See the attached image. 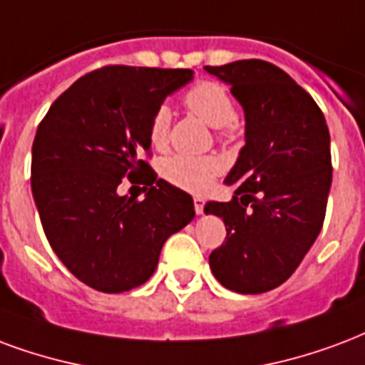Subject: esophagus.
Instances as JSON below:
<instances>
[{"label": "esophagus", "instance_id": "34e87169", "mask_svg": "<svg viewBox=\"0 0 365 365\" xmlns=\"http://www.w3.org/2000/svg\"><path fill=\"white\" fill-rule=\"evenodd\" d=\"M193 205H195L197 215H203V207H205L203 199H201V197H195V199H193Z\"/></svg>", "mask_w": 365, "mask_h": 365}]
</instances>
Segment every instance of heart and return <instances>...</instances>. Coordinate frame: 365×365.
<instances>
[{
    "label": "heart",
    "mask_w": 365,
    "mask_h": 365,
    "mask_svg": "<svg viewBox=\"0 0 365 365\" xmlns=\"http://www.w3.org/2000/svg\"><path fill=\"white\" fill-rule=\"evenodd\" d=\"M183 106L191 114L199 115L209 125L217 128L218 139H226L234 133L236 108L230 93L217 81H201L183 94ZM172 114L166 106H158L148 120V143L155 148H164L168 141V129ZM220 174V162L210 156L172 155L162 162V175L180 190L191 193H203L210 187L212 180Z\"/></svg>",
    "instance_id": "heart-1"
}]
</instances>
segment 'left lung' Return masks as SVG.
<instances>
[{
	"instance_id": "obj_1",
	"label": "left lung",
	"mask_w": 365,
	"mask_h": 365,
	"mask_svg": "<svg viewBox=\"0 0 365 365\" xmlns=\"http://www.w3.org/2000/svg\"><path fill=\"white\" fill-rule=\"evenodd\" d=\"M205 69L232 86L245 112V147L226 178L234 197L205 205L226 224L210 271L234 292H269L292 277L323 228L333 180L329 128L309 93L269 61Z\"/></svg>"
}]
</instances>
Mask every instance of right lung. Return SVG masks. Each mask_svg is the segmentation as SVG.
<instances>
[{
	"mask_svg": "<svg viewBox=\"0 0 365 365\" xmlns=\"http://www.w3.org/2000/svg\"><path fill=\"white\" fill-rule=\"evenodd\" d=\"M191 69L106 66L59 94L32 143L31 185L40 222L61 263L98 292L150 279L164 242L195 217L193 199L158 175L148 120ZM128 177L145 200L117 195Z\"/></svg>",
	"mask_w": 365,
	"mask_h": 365,
	"instance_id": "1",
	"label": "right lung"
}]
</instances>
